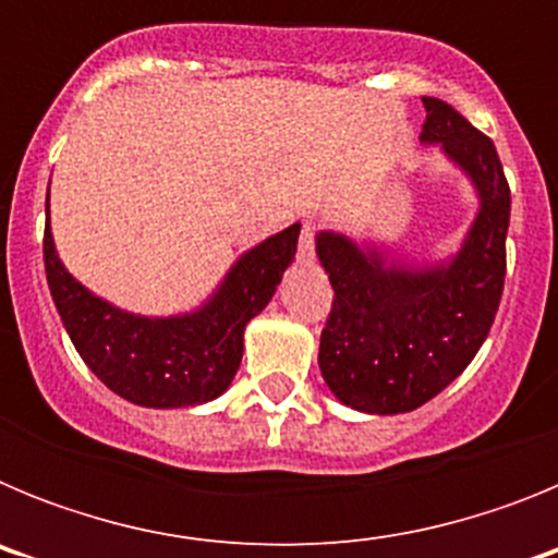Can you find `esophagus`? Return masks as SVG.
Here are the masks:
<instances>
[{"instance_id": "1", "label": "esophagus", "mask_w": 558, "mask_h": 558, "mask_svg": "<svg viewBox=\"0 0 558 558\" xmlns=\"http://www.w3.org/2000/svg\"><path fill=\"white\" fill-rule=\"evenodd\" d=\"M313 234H315V223L313 220H307L302 229V240H299V259H302V263H310V259H313Z\"/></svg>"}]
</instances>
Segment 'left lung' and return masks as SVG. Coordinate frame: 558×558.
Returning <instances> with one entry per match:
<instances>
[{
	"mask_svg": "<svg viewBox=\"0 0 558 558\" xmlns=\"http://www.w3.org/2000/svg\"><path fill=\"white\" fill-rule=\"evenodd\" d=\"M418 142L470 181L475 218L452 254L418 259L383 240L335 229L315 234V254L335 290L318 366L338 402L360 413L416 411L470 366L489 335L506 279L511 192L489 136L445 100L422 97Z\"/></svg>",
	"mask_w": 558,
	"mask_h": 558,
	"instance_id": "obj_1",
	"label": "left lung"
}]
</instances>
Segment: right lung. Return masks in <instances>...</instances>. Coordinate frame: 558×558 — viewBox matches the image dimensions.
I'll list each match as a JSON object with an SVG mask.
<instances>
[{"instance_id":"obj_1","label":"right lung","mask_w":558,"mask_h":558,"mask_svg":"<svg viewBox=\"0 0 558 558\" xmlns=\"http://www.w3.org/2000/svg\"><path fill=\"white\" fill-rule=\"evenodd\" d=\"M302 223L236 256L206 302L190 313L142 315L92 293L69 274L49 226L44 268L58 315L92 372L142 408H198L231 386L251 318L263 313L293 265Z\"/></svg>"}]
</instances>
